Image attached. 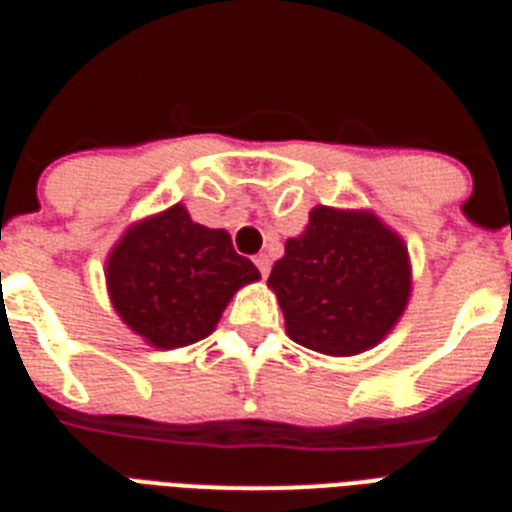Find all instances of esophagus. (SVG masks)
Listing matches in <instances>:
<instances>
[{
    "instance_id": "1",
    "label": "esophagus",
    "mask_w": 512,
    "mask_h": 512,
    "mask_svg": "<svg viewBox=\"0 0 512 512\" xmlns=\"http://www.w3.org/2000/svg\"><path fill=\"white\" fill-rule=\"evenodd\" d=\"M253 264L259 266L261 277H269V269H271V259L266 253H259V256H253Z\"/></svg>"
}]
</instances>
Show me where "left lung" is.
I'll use <instances>...</instances> for the list:
<instances>
[{"label": "left lung", "instance_id": "1", "mask_svg": "<svg viewBox=\"0 0 512 512\" xmlns=\"http://www.w3.org/2000/svg\"><path fill=\"white\" fill-rule=\"evenodd\" d=\"M287 336L328 356L377 346L413 289L408 246L366 210L318 205L269 274Z\"/></svg>", "mask_w": 512, "mask_h": 512}]
</instances>
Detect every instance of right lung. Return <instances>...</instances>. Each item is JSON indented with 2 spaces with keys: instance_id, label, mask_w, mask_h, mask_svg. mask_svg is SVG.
<instances>
[{
  "instance_id": "right-lung-1",
  "label": "right lung",
  "mask_w": 512,
  "mask_h": 512,
  "mask_svg": "<svg viewBox=\"0 0 512 512\" xmlns=\"http://www.w3.org/2000/svg\"><path fill=\"white\" fill-rule=\"evenodd\" d=\"M104 277L122 323L151 346L182 348L210 336L235 292L261 274L225 230L174 205L122 233Z\"/></svg>"
}]
</instances>
